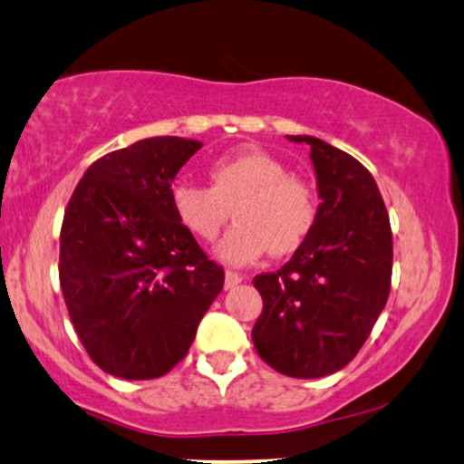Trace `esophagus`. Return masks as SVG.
<instances>
[{
    "label": "esophagus",
    "mask_w": 464,
    "mask_h": 464,
    "mask_svg": "<svg viewBox=\"0 0 464 464\" xmlns=\"http://www.w3.org/2000/svg\"><path fill=\"white\" fill-rule=\"evenodd\" d=\"M242 276H239L237 272H227L225 274V289H236V286L242 283Z\"/></svg>",
    "instance_id": "esophagus-1"
}]
</instances>
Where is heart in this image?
<instances>
[{"label":"heart","mask_w":464,"mask_h":464,"mask_svg":"<svg viewBox=\"0 0 464 464\" xmlns=\"http://www.w3.org/2000/svg\"><path fill=\"white\" fill-rule=\"evenodd\" d=\"M171 208L181 227L203 242H214L233 214L236 227L218 246L228 266H248L267 250L289 255L297 250L316 222L313 186L259 148L220 156L209 164V188L175 181Z\"/></svg>","instance_id":"obj_1"}]
</instances>
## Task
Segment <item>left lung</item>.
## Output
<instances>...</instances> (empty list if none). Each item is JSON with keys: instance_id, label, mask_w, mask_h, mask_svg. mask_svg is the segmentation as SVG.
<instances>
[{"instance_id": "8db88e82", "label": "left lung", "mask_w": 464, "mask_h": 464, "mask_svg": "<svg viewBox=\"0 0 464 464\" xmlns=\"http://www.w3.org/2000/svg\"><path fill=\"white\" fill-rule=\"evenodd\" d=\"M286 139L310 148L321 203L291 261L252 280L263 297L252 343L274 371L319 379L353 360L385 308L392 228L377 181L362 162L308 134Z\"/></svg>"}]
</instances>
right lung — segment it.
<instances>
[{"instance_id": "obj_1", "label": "right lung", "mask_w": 464, "mask_h": 464, "mask_svg": "<svg viewBox=\"0 0 464 464\" xmlns=\"http://www.w3.org/2000/svg\"><path fill=\"white\" fill-rule=\"evenodd\" d=\"M201 148L195 139H140L93 162L68 201L63 302L85 351L113 377L171 371L225 285V269L171 208V181Z\"/></svg>"}]
</instances>
